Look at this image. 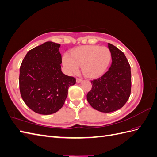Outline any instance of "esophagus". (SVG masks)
<instances>
[{
    "mask_svg": "<svg viewBox=\"0 0 157 157\" xmlns=\"http://www.w3.org/2000/svg\"><path fill=\"white\" fill-rule=\"evenodd\" d=\"M76 81H77V83H80V82L82 81V79L81 78H77V79H76Z\"/></svg>",
    "mask_w": 157,
    "mask_h": 157,
    "instance_id": "obj_1",
    "label": "esophagus"
}]
</instances>
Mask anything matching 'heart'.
<instances>
[{
    "label": "heart",
    "mask_w": 157,
    "mask_h": 157,
    "mask_svg": "<svg viewBox=\"0 0 157 157\" xmlns=\"http://www.w3.org/2000/svg\"><path fill=\"white\" fill-rule=\"evenodd\" d=\"M111 59V53L105 46L85 45L65 54L63 63L68 74L77 73L79 66L83 74L89 78H97L103 74Z\"/></svg>",
    "instance_id": "1"
}]
</instances>
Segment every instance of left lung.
I'll list each match as a JSON object with an SVG mask.
<instances>
[{
    "label": "left lung",
    "mask_w": 157,
    "mask_h": 157,
    "mask_svg": "<svg viewBox=\"0 0 157 157\" xmlns=\"http://www.w3.org/2000/svg\"><path fill=\"white\" fill-rule=\"evenodd\" d=\"M112 63L101 77L91 80L87 101L94 109L103 113L115 111L125 105L131 93L130 65L122 51L109 43Z\"/></svg>",
    "instance_id": "1"
}]
</instances>
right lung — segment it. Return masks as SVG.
<instances>
[{"label":"right lung","mask_w":157,"mask_h":157,"mask_svg":"<svg viewBox=\"0 0 157 157\" xmlns=\"http://www.w3.org/2000/svg\"><path fill=\"white\" fill-rule=\"evenodd\" d=\"M60 44L46 42L30 50L20 69V91L27 106L41 115L53 114L63 107L69 88L76 78L61 70Z\"/></svg>","instance_id":"add662e5"}]
</instances>
